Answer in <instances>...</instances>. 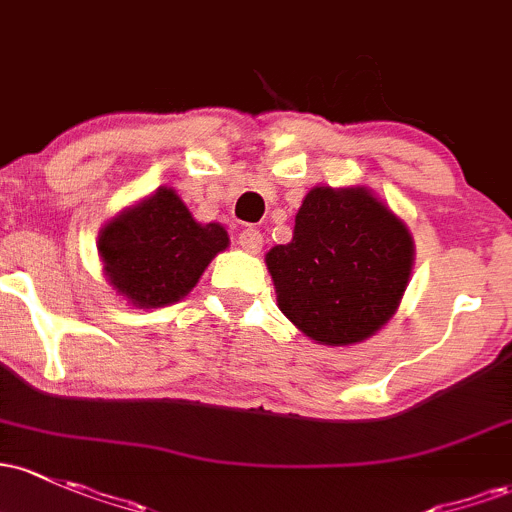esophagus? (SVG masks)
<instances>
[{
    "instance_id": "esophagus-1",
    "label": "esophagus",
    "mask_w": 512,
    "mask_h": 512,
    "mask_svg": "<svg viewBox=\"0 0 512 512\" xmlns=\"http://www.w3.org/2000/svg\"><path fill=\"white\" fill-rule=\"evenodd\" d=\"M238 243H240V247H243V250L252 252V255H257V252L262 250V245H265V238H262V233L257 228H245V230H240Z\"/></svg>"
}]
</instances>
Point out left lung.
Returning <instances> with one entry per match:
<instances>
[{"label":"left lung","instance_id":"8db88e82","mask_svg":"<svg viewBox=\"0 0 512 512\" xmlns=\"http://www.w3.org/2000/svg\"><path fill=\"white\" fill-rule=\"evenodd\" d=\"M411 265L406 223L359 187L308 192L294 240L267 252L282 313L323 345L374 335L396 311Z\"/></svg>","mask_w":512,"mask_h":512}]
</instances>
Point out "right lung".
Segmentation results:
<instances>
[{"instance_id":"add662e5","label":"right lung","mask_w":512,"mask_h":512,"mask_svg":"<svg viewBox=\"0 0 512 512\" xmlns=\"http://www.w3.org/2000/svg\"><path fill=\"white\" fill-rule=\"evenodd\" d=\"M226 247L223 226L196 223L172 189H157L121 213L99 238L111 284L143 308L167 306L189 294L206 265Z\"/></svg>"}]
</instances>
